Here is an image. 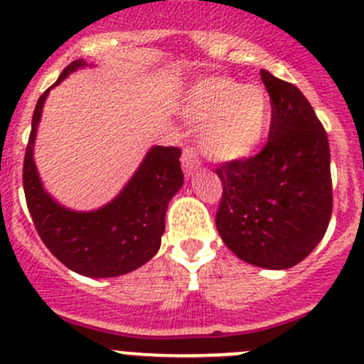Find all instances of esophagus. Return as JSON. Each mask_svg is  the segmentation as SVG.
Wrapping results in <instances>:
<instances>
[{
  "instance_id": "34e87169",
  "label": "esophagus",
  "mask_w": 364,
  "mask_h": 364,
  "mask_svg": "<svg viewBox=\"0 0 364 364\" xmlns=\"http://www.w3.org/2000/svg\"><path fill=\"white\" fill-rule=\"evenodd\" d=\"M181 165H183V171H185L186 176H192L193 172L199 171V168H200V160H199V154H197L196 147L186 146L185 149H183Z\"/></svg>"
}]
</instances>
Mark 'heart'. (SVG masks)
Instances as JSON below:
<instances>
[{
  "label": "heart",
  "instance_id": "obj_1",
  "mask_svg": "<svg viewBox=\"0 0 364 364\" xmlns=\"http://www.w3.org/2000/svg\"><path fill=\"white\" fill-rule=\"evenodd\" d=\"M186 115L203 124L200 147L208 158L235 161L252 154L263 142L270 128L272 105L261 85L213 76L192 88Z\"/></svg>",
  "mask_w": 364,
  "mask_h": 364
}]
</instances>
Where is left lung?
<instances>
[{
	"label": "left lung",
	"instance_id": "8db88e82",
	"mask_svg": "<svg viewBox=\"0 0 364 364\" xmlns=\"http://www.w3.org/2000/svg\"><path fill=\"white\" fill-rule=\"evenodd\" d=\"M270 96L268 140L259 153L217 167L222 197L215 224L250 264L283 270L323 238L333 213L329 140L294 83L261 70Z\"/></svg>",
	"mask_w": 364,
	"mask_h": 364
}]
</instances>
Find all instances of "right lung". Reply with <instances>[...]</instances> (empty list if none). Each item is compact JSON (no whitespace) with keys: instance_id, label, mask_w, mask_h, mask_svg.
Returning <instances> with one entry per match:
<instances>
[{"instance_id":"obj_1","label":"right lung","mask_w":364,"mask_h":364,"mask_svg":"<svg viewBox=\"0 0 364 364\" xmlns=\"http://www.w3.org/2000/svg\"><path fill=\"white\" fill-rule=\"evenodd\" d=\"M81 65H85L83 60L69 63L53 87ZM49 88L35 107L23 164L24 197L35 229L53 256L81 276L128 274L147 263L160 249L168 200L183 185L181 149L153 147L117 199L101 210L87 213L65 210L44 192L33 164L37 124Z\"/></svg>"}]
</instances>
